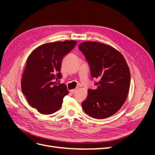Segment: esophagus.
<instances>
[{
  "label": "esophagus",
  "instance_id": "obj_1",
  "mask_svg": "<svg viewBox=\"0 0 155 155\" xmlns=\"http://www.w3.org/2000/svg\"><path fill=\"white\" fill-rule=\"evenodd\" d=\"M77 91H78V88L72 89V90H70V92H71V93H75V92H77Z\"/></svg>",
  "mask_w": 155,
  "mask_h": 155
}]
</instances>
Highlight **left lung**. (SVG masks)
<instances>
[{
  "label": "left lung",
  "mask_w": 155,
  "mask_h": 155,
  "mask_svg": "<svg viewBox=\"0 0 155 155\" xmlns=\"http://www.w3.org/2000/svg\"><path fill=\"white\" fill-rule=\"evenodd\" d=\"M79 49L88 61L91 76L99 79L96 89L88 90L83 109L94 118H108L118 112L127 99L129 68L122 54L109 45L87 41L79 45Z\"/></svg>",
  "instance_id": "left-lung-1"
}]
</instances>
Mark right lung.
I'll return each mask as SVG.
<instances>
[{
  "label": "right lung",
  "instance_id": "obj_1",
  "mask_svg": "<svg viewBox=\"0 0 155 155\" xmlns=\"http://www.w3.org/2000/svg\"><path fill=\"white\" fill-rule=\"evenodd\" d=\"M76 41H58L42 45L27 59L21 79L22 92L28 102L41 114L58 111L63 97L68 94L67 86L58 84L64 56L76 45Z\"/></svg>",
  "mask_w": 155,
  "mask_h": 155
}]
</instances>
